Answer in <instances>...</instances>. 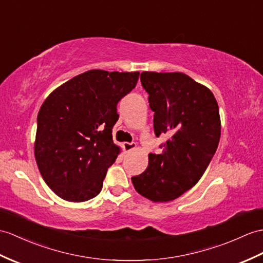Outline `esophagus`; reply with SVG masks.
<instances>
[{"label":"esophagus","mask_w":263,"mask_h":263,"mask_svg":"<svg viewBox=\"0 0 263 263\" xmlns=\"http://www.w3.org/2000/svg\"><path fill=\"white\" fill-rule=\"evenodd\" d=\"M136 146H137V144L134 143V142H124L123 143V148H124L125 152L132 151L133 149H136Z\"/></svg>","instance_id":"esophagus-1"}]
</instances>
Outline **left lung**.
<instances>
[{
    "label": "left lung",
    "instance_id": "8db88e82",
    "mask_svg": "<svg viewBox=\"0 0 263 263\" xmlns=\"http://www.w3.org/2000/svg\"><path fill=\"white\" fill-rule=\"evenodd\" d=\"M140 79L155 112L156 137L168 140L131 179L145 198L174 200L196 185L215 155L221 138L218 105L209 88L182 72L143 71Z\"/></svg>",
    "mask_w": 263,
    "mask_h": 263
}]
</instances>
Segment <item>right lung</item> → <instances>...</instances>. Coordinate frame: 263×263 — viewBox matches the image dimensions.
I'll return each instance as SVG.
<instances>
[{
	"instance_id": "obj_1",
	"label": "right lung",
	"mask_w": 263,
	"mask_h": 263,
	"mask_svg": "<svg viewBox=\"0 0 263 263\" xmlns=\"http://www.w3.org/2000/svg\"><path fill=\"white\" fill-rule=\"evenodd\" d=\"M139 72L93 69L54 89L36 118L34 156L46 184L60 198L86 201L100 194L120 154L112 129L118 103Z\"/></svg>"
}]
</instances>
